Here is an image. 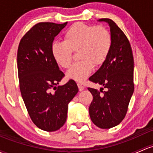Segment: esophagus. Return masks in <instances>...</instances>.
<instances>
[{"label":"esophagus","mask_w":153,"mask_h":153,"mask_svg":"<svg viewBox=\"0 0 153 153\" xmlns=\"http://www.w3.org/2000/svg\"><path fill=\"white\" fill-rule=\"evenodd\" d=\"M78 89H79V91H83V90L85 89L84 86H82V85L80 84V83H78Z\"/></svg>","instance_id":"34e87169"}]
</instances>
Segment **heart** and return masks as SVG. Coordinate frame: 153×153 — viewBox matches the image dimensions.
I'll list each match as a JSON object with an SVG mask.
<instances>
[{"mask_svg": "<svg viewBox=\"0 0 153 153\" xmlns=\"http://www.w3.org/2000/svg\"><path fill=\"white\" fill-rule=\"evenodd\" d=\"M112 45L109 30L101 25L73 24L64 33V42L52 45V54L59 66L67 69L72 62V51H79L80 61L70 67L67 78L83 82L91 73L94 66L101 65L107 59Z\"/></svg>", "mask_w": 153, "mask_h": 153, "instance_id": "heart-1", "label": "heart"}]
</instances>
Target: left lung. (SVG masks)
Segmentation results:
<instances>
[{
    "label": "left lung",
    "instance_id": "obj_1",
    "mask_svg": "<svg viewBox=\"0 0 153 153\" xmlns=\"http://www.w3.org/2000/svg\"><path fill=\"white\" fill-rule=\"evenodd\" d=\"M97 21L108 24L112 45L105 62L89 78V81L101 85L106 90L88 88L93 96L89 111L96 126L108 129L118 125L126 115L134 91V62L129 41L117 24L108 18Z\"/></svg>",
    "mask_w": 153,
    "mask_h": 153
}]
</instances>
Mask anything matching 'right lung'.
Segmentation results:
<instances>
[{"label":"right lung","instance_id":"right-lung-1","mask_svg":"<svg viewBox=\"0 0 153 153\" xmlns=\"http://www.w3.org/2000/svg\"><path fill=\"white\" fill-rule=\"evenodd\" d=\"M67 24H36L22 38L17 51L19 82L24 103L33 123L48 132L57 131L64 125L68 104L78 92L72 80L57 86L64 74L53 56L52 45Z\"/></svg>","mask_w":153,"mask_h":153}]
</instances>
